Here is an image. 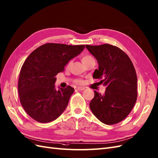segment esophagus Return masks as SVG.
I'll return each mask as SVG.
<instances>
[{"label": "esophagus", "instance_id": "1", "mask_svg": "<svg viewBox=\"0 0 158 158\" xmlns=\"http://www.w3.org/2000/svg\"><path fill=\"white\" fill-rule=\"evenodd\" d=\"M77 89L78 91H83V90H84L85 88V87H78Z\"/></svg>", "mask_w": 158, "mask_h": 158}]
</instances>
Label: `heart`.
<instances>
[{
	"mask_svg": "<svg viewBox=\"0 0 158 158\" xmlns=\"http://www.w3.org/2000/svg\"><path fill=\"white\" fill-rule=\"evenodd\" d=\"M91 58H93L91 56H84V57L82 58V62L83 63V62L86 61H87V60H90V59H91ZM78 83H81V81H79Z\"/></svg>",
	"mask_w": 158,
	"mask_h": 158,
	"instance_id": "heart-1",
	"label": "heart"
}]
</instances>
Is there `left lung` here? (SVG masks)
I'll return each mask as SVG.
<instances>
[{
  "instance_id": "left-lung-1",
  "label": "left lung",
  "mask_w": 158,
  "mask_h": 158,
  "mask_svg": "<svg viewBox=\"0 0 158 158\" xmlns=\"http://www.w3.org/2000/svg\"><path fill=\"white\" fill-rule=\"evenodd\" d=\"M85 47L98 64L93 77L102 79L100 83L106 87L104 94L94 91L90 109L102 123H118L129 114L136 102L137 76L134 67L129 57L118 47L107 44Z\"/></svg>"
}]
</instances>
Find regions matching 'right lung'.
<instances>
[{
  "label": "right lung",
  "mask_w": 158,
  "mask_h": 158,
  "mask_svg": "<svg viewBox=\"0 0 158 158\" xmlns=\"http://www.w3.org/2000/svg\"><path fill=\"white\" fill-rule=\"evenodd\" d=\"M84 48V45L48 43L35 49L26 58L20 70L18 89L22 107L33 119L50 123L65 110L74 89L68 86L57 91L55 77Z\"/></svg>",
  "instance_id": "add662e5"
}]
</instances>
